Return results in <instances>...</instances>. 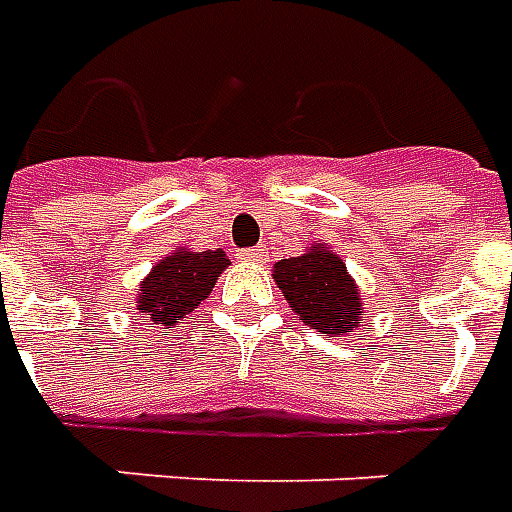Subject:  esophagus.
<instances>
[{"instance_id": "1", "label": "esophagus", "mask_w": 512, "mask_h": 512, "mask_svg": "<svg viewBox=\"0 0 512 512\" xmlns=\"http://www.w3.org/2000/svg\"><path fill=\"white\" fill-rule=\"evenodd\" d=\"M242 259L250 264H264L267 262V248H264V245H259V248L245 250V253H242Z\"/></svg>"}]
</instances>
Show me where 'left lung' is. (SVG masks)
<instances>
[{
  "label": "left lung",
  "instance_id": "8db88e82",
  "mask_svg": "<svg viewBox=\"0 0 512 512\" xmlns=\"http://www.w3.org/2000/svg\"><path fill=\"white\" fill-rule=\"evenodd\" d=\"M273 278L289 308L308 328L325 333L328 339L350 336L361 328L364 295L328 242H311L300 256L275 262Z\"/></svg>",
  "mask_w": 512,
  "mask_h": 512
}]
</instances>
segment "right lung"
<instances>
[{
    "instance_id": "1",
    "label": "right lung",
    "mask_w": 512,
    "mask_h": 512,
    "mask_svg": "<svg viewBox=\"0 0 512 512\" xmlns=\"http://www.w3.org/2000/svg\"><path fill=\"white\" fill-rule=\"evenodd\" d=\"M228 264L231 262L223 248H176L168 256H162L151 267V273L140 281V289L134 295L137 311L151 325H162V328L179 325L209 297Z\"/></svg>"
}]
</instances>
